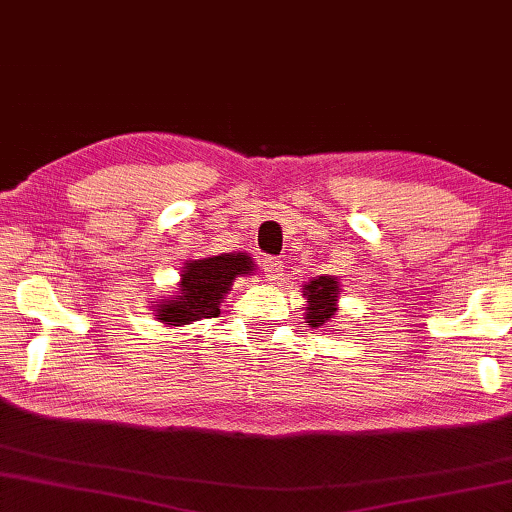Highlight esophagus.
<instances>
[{
	"instance_id": "34e87169",
	"label": "esophagus",
	"mask_w": 512,
	"mask_h": 512,
	"mask_svg": "<svg viewBox=\"0 0 512 512\" xmlns=\"http://www.w3.org/2000/svg\"><path fill=\"white\" fill-rule=\"evenodd\" d=\"M282 268H284V264H282L280 257H266L264 262H262V271H264L268 282H277V280H280Z\"/></svg>"
}]
</instances>
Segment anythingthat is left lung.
Returning <instances> with one entry per match:
<instances>
[{
	"instance_id": "obj_1",
	"label": "left lung",
	"mask_w": 512,
	"mask_h": 512,
	"mask_svg": "<svg viewBox=\"0 0 512 512\" xmlns=\"http://www.w3.org/2000/svg\"><path fill=\"white\" fill-rule=\"evenodd\" d=\"M340 286L336 277L320 275L318 280H313L304 286V297L309 300L306 309V320L311 322V327H322L333 313H336V300H338Z\"/></svg>"
}]
</instances>
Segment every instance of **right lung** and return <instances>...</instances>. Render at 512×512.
I'll use <instances>...</instances> for the list:
<instances>
[{
  "mask_svg": "<svg viewBox=\"0 0 512 512\" xmlns=\"http://www.w3.org/2000/svg\"><path fill=\"white\" fill-rule=\"evenodd\" d=\"M253 271V259L244 253H224L206 259H194L181 275L179 295L161 302L159 320L172 327L190 324L201 318H217L219 304L239 275Z\"/></svg>",
  "mask_w": 512,
  "mask_h": 512,
  "instance_id": "right-lung-1",
  "label": "right lung"
}]
</instances>
